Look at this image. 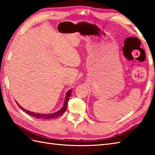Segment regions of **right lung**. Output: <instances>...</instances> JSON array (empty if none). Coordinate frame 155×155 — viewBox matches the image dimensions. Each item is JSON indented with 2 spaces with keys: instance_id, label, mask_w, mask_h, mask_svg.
Returning a JSON list of instances; mask_svg holds the SVG:
<instances>
[{
  "instance_id": "1",
  "label": "right lung",
  "mask_w": 155,
  "mask_h": 155,
  "mask_svg": "<svg viewBox=\"0 0 155 155\" xmlns=\"http://www.w3.org/2000/svg\"><path fill=\"white\" fill-rule=\"evenodd\" d=\"M71 92H72L71 90H69L67 93V94H66L65 101H64L63 107H62L58 111L56 112V113H49V114L35 113H33V112H31V111L25 109L24 108H22L21 106H20V105L18 104V103H16V104L18 105L20 108L22 109V110L25 111L26 113L28 114V115H30V116H32L36 118H37V119L38 118V119H52V118H57L59 116H61V115L63 114V113H64V112L66 111V110H67V108L68 99H69V98H70V97L71 96Z\"/></svg>"
}]
</instances>
